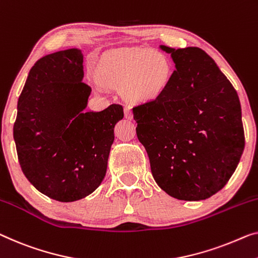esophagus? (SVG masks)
<instances>
[{
    "label": "esophagus",
    "instance_id": "esophagus-1",
    "mask_svg": "<svg viewBox=\"0 0 258 258\" xmlns=\"http://www.w3.org/2000/svg\"><path fill=\"white\" fill-rule=\"evenodd\" d=\"M125 118L128 119V120H132L133 119V114H132V111H131L130 109H125Z\"/></svg>",
    "mask_w": 258,
    "mask_h": 258
}]
</instances>
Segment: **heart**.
Wrapping results in <instances>:
<instances>
[{"mask_svg":"<svg viewBox=\"0 0 258 258\" xmlns=\"http://www.w3.org/2000/svg\"><path fill=\"white\" fill-rule=\"evenodd\" d=\"M171 61L164 53L149 48H126L105 54L97 66L98 80L103 84L120 88L130 104H147L159 99L171 82Z\"/></svg>","mask_w":258,"mask_h":258,"instance_id":"obj_1","label":"heart"}]
</instances>
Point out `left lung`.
<instances>
[{"label": "left lung", "instance_id": "left-lung-1", "mask_svg": "<svg viewBox=\"0 0 258 258\" xmlns=\"http://www.w3.org/2000/svg\"><path fill=\"white\" fill-rule=\"evenodd\" d=\"M160 48L175 71L159 99L133 107L137 136L161 189L179 201H203L227 184L243 153L240 99L202 48Z\"/></svg>", "mask_w": 258, "mask_h": 258}]
</instances>
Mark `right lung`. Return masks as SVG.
Segmentation results:
<instances>
[{
	"label": "right lung",
	"mask_w": 258,
	"mask_h": 258,
	"mask_svg": "<svg viewBox=\"0 0 258 258\" xmlns=\"http://www.w3.org/2000/svg\"><path fill=\"white\" fill-rule=\"evenodd\" d=\"M83 54L69 48L34 63L18 98L14 140L23 174L57 202L80 201L105 177L121 105L87 111Z\"/></svg>",
	"instance_id": "add662e5"
}]
</instances>
